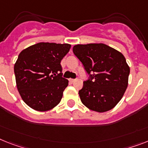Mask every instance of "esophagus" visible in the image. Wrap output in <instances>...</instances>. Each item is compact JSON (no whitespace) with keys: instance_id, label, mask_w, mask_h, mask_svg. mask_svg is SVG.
I'll use <instances>...</instances> for the list:
<instances>
[{"instance_id":"34e87169","label":"esophagus","mask_w":148,"mask_h":148,"mask_svg":"<svg viewBox=\"0 0 148 148\" xmlns=\"http://www.w3.org/2000/svg\"><path fill=\"white\" fill-rule=\"evenodd\" d=\"M69 81H70L71 83H74V82L75 81V79H70V80H69Z\"/></svg>"}]
</instances>
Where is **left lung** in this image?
Returning a JSON list of instances; mask_svg holds the SVG:
<instances>
[{"label":"left lung","instance_id":"8db88e82","mask_svg":"<svg viewBox=\"0 0 148 148\" xmlns=\"http://www.w3.org/2000/svg\"><path fill=\"white\" fill-rule=\"evenodd\" d=\"M73 53L88 75L79 91L82 103L97 112L112 109L128 86L130 70L125 57L104 43L78 44L73 47Z\"/></svg>","mask_w":148,"mask_h":148}]
</instances>
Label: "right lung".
<instances>
[{
  "label": "right lung",
  "instance_id": "1",
  "mask_svg": "<svg viewBox=\"0 0 148 148\" xmlns=\"http://www.w3.org/2000/svg\"><path fill=\"white\" fill-rule=\"evenodd\" d=\"M70 48L68 43H38L19 53L14 65L17 89L32 108L46 111L60 102L68 85L60 62Z\"/></svg>",
  "mask_w": 148,
  "mask_h": 148
}]
</instances>
